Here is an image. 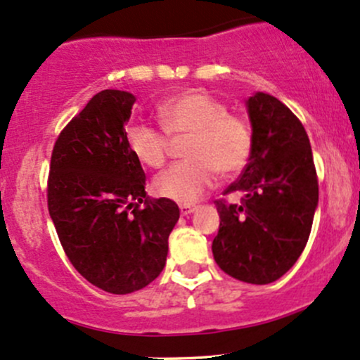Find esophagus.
I'll return each mask as SVG.
<instances>
[{"label": "esophagus", "mask_w": 360, "mask_h": 360, "mask_svg": "<svg viewBox=\"0 0 360 360\" xmlns=\"http://www.w3.org/2000/svg\"><path fill=\"white\" fill-rule=\"evenodd\" d=\"M179 210H181V216H188V214L195 212V210H197V207L190 205V203H183V205H179Z\"/></svg>", "instance_id": "obj_1"}]
</instances>
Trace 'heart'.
I'll return each instance as SVG.
<instances>
[{
    "instance_id": "obj_1",
    "label": "heart",
    "mask_w": 360,
    "mask_h": 360,
    "mask_svg": "<svg viewBox=\"0 0 360 360\" xmlns=\"http://www.w3.org/2000/svg\"><path fill=\"white\" fill-rule=\"evenodd\" d=\"M163 132L150 125L134 123L125 139L130 153L150 169H160L170 151V141L186 137L183 157L158 174L153 191L158 197L179 203H191L202 197L221 176H233L245 167L252 150V132L245 118L228 112L217 97L190 90L162 103L157 110Z\"/></svg>"
}]
</instances>
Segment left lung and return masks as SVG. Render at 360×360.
I'll return each instance as SVG.
<instances>
[{
	"instance_id": "8db88e82",
	"label": "left lung",
	"mask_w": 360,
	"mask_h": 360,
	"mask_svg": "<svg viewBox=\"0 0 360 360\" xmlns=\"http://www.w3.org/2000/svg\"><path fill=\"white\" fill-rule=\"evenodd\" d=\"M252 150L240 177L216 200L221 223L212 242L217 266L248 284H270L297 261L319 203V181L303 123L270 94L249 97Z\"/></svg>"
}]
</instances>
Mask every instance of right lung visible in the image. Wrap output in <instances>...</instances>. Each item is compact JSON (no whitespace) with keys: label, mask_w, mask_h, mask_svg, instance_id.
Instances as JSON below:
<instances>
[{"label":"right lung","mask_w":360,"mask_h":360,"mask_svg":"<svg viewBox=\"0 0 360 360\" xmlns=\"http://www.w3.org/2000/svg\"><path fill=\"white\" fill-rule=\"evenodd\" d=\"M134 103L123 90L96 94L57 137L46 184L69 261L111 294L139 291L158 277L179 219L176 202L144 191L146 176L125 139Z\"/></svg>","instance_id":"right-lung-1"}]
</instances>
